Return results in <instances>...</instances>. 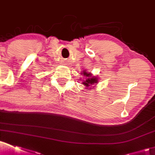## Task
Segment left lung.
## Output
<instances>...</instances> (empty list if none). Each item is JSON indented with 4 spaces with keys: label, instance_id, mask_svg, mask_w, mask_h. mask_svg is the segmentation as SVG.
<instances>
[{
    "label": "left lung",
    "instance_id": "obj_1",
    "mask_svg": "<svg viewBox=\"0 0 155 155\" xmlns=\"http://www.w3.org/2000/svg\"><path fill=\"white\" fill-rule=\"evenodd\" d=\"M83 75L84 76H86L87 77V80L84 81L83 83V84H84V85H86L87 87V86H90L91 84H94V83H97V81H98V79H97L96 77H94V76H91V73H88L86 72V71H83Z\"/></svg>",
    "mask_w": 155,
    "mask_h": 155
}]
</instances>
